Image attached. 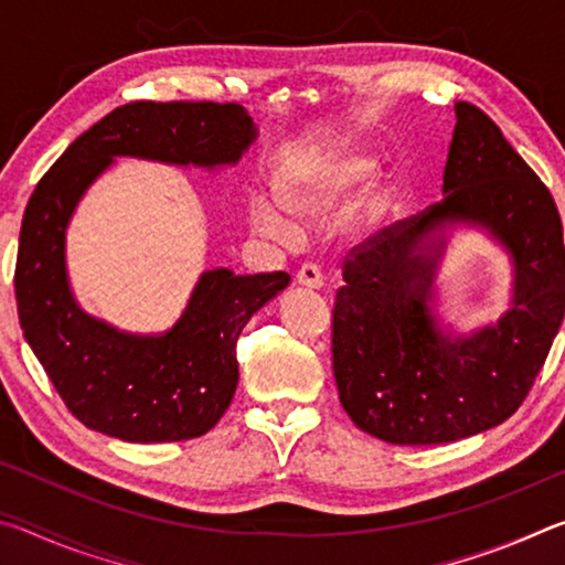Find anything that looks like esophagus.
<instances>
[{
  "instance_id": "34e87169",
  "label": "esophagus",
  "mask_w": 565,
  "mask_h": 565,
  "mask_svg": "<svg viewBox=\"0 0 565 565\" xmlns=\"http://www.w3.org/2000/svg\"><path fill=\"white\" fill-rule=\"evenodd\" d=\"M296 284H299L301 289H321L323 276L313 264H303L301 269L296 271Z\"/></svg>"
}]
</instances>
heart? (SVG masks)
Listing matches in <instances>:
<instances>
[{
    "label": "heart",
    "mask_w": 565,
    "mask_h": 565,
    "mask_svg": "<svg viewBox=\"0 0 565 565\" xmlns=\"http://www.w3.org/2000/svg\"><path fill=\"white\" fill-rule=\"evenodd\" d=\"M374 159L351 147L321 149L317 154H306L286 164L276 179L279 202L295 218L303 224H321L347 202L363 181L374 174ZM388 191L371 189L361 202L351 209L349 224L363 228L374 224L386 212ZM286 211V212H287ZM285 212V213H286ZM282 212L281 206L264 196H254L248 204V218L254 228L276 242H294L299 228L296 222Z\"/></svg>",
    "instance_id": "1"
}]
</instances>
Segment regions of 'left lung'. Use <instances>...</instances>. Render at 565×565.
I'll return each mask as SVG.
<instances>
[{
  "label": "left lung",
  "mask_w": 565,
  "mask_h": 565,
  "mask_svg": "<svg viewBox=\"0 0 565 565\" xmlns=\"http://www.w3.org/2000/svg\"><path fill=\"white\" fill-rule=\"evenodd\" d=\"M444 199L396 222L343 264L333 303V376L361 431L396 446L476 436L515 414L565 313L556 202L501 129L456 102ZM473 225L510 254V311L471 334L444 330L433 281L445 232Z\"/></svg>",
  "instance_id": "1"
}]
</instances>
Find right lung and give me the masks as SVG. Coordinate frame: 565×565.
I'll return each mask as SVG.
<instances>
[{
  "label": "right lung",
  "mask_w": 565,
  "mask_h": 565,
  "mask_svg": "<svg viewBox=\"0 0 565 565\" xmlns=\"http://www.w3.org/2000/svg\"><path fill=\"white\" fill-rule=\"evenodd\" d=\"M254 139L242 104L131 102L74 139L36 184L19 232V323L66 408L92 431L167 444L214 428L238 384V333L291 276L204 271L174 327L121 331L84 311L72 294L66 226L76 204L117 157L222 169Z\"/></svg>",
  "instance_id": "1"
}]
</instances>
